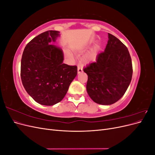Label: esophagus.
<instances>
[{
	"label": "esophagus",
	"mask_w": 155,
	"mask_h": 155,
	"mask_svg": "<svg viewBox=\"0 0 155 155\" xmlns=\"http://www.w3.org/2000/svg\"><path fill=\"white\" fill-rule=\"evenodd\" d=\"M82 72H83V68L80 66V65H78V74L81 73Z\"/></svg>",
	"instance_id": "esophagus-1"
}]
</instances>
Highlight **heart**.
Masks as SVG:
<instances>
[{"label": "heart", "mask_w": 155, "mask_h": 155, "mask_svg": "<svg viewBox=\"0 0 155 155\" xmlns=\"http://www.w3.org/2000/svg\"><path fill=\"white\" fill-rule=\"evenodd\" d=\"M95 55H96L95 51H92V52H91V53H90V54H88L86 56V57H85V60H86V61L91 60V59H92L94 58L95 57Z\"/></svg>", "instance_id": "1"}]
</instances>
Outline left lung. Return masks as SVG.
I'll list each match as a JSON object with an SVG mask.
<instances>
[{
  "label": "left lung",
  "instance_id": "left-lung-1",
  "mask_svg": "<svg viewBox=\"0 0 155 155\" xmlns=\"http://www.w3.org/2000/svg\"><path fill=\"white\" fill-rule=\"evenodd\" d=\"M108 35L105 51L83 69L88 76V94L96 104L105 105L114 104L124 95L133 76L127 48L113 35Z\"/></svg>",
  "mask_w": 155,
  "mask_h": 155
}]
</instances>
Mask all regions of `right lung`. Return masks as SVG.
<instances>
[{
  "label": "right lung",
  "mask_w": 155,
  "mask_h": 155,
  "mask_svg": "<svg viewBox=\"0 0 155 155\" xmlns=\"http://www.w3.org/2000/svg\"><path fill=\"white\" fill-rule=\"evenodd\" d=\"M59 31L48 30L31 40L23 51L21 78L28 94L38 104L54 105L61 101L78 74L77 66L63 63L62 50L51 41Z\"/></svg>",
  "instance_id": "add662e5"
}]
</instances>
